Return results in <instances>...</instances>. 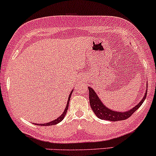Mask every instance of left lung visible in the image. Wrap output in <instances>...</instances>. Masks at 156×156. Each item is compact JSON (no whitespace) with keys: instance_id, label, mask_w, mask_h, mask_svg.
<instances>
[{"instance_id":"obj_1","label":"left lung","mask_w":156,"mask_h":156,"mask_svg":"<svg viewBox=\"0 0 156 156\" xmlns=\"http://www.w3.org/2000/svg\"><path fill=\"white\" fill-rule=\"evenodd\" d=\"M89 90V101H90V107H91L93 111L95 113V115L98 118H99L100 119H105V120H108V121H113V122H116V121H122V120H125L127 118L133 115V113H134L136 110H138L140 108V106L142 105V103L144 102L147 97V90L145 91L144 97L141 99V100L140 101V102L137 105H136L132 109L129 110L125 112H119V111H115L113 110L109 109L108 108H107L105 105H103V103L101 102L99 97L97 96V94H96V92L91 88V87H88Z\"/></svg>"}]
</instances>
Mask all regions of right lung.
Segmentation results:
<instances>
[{
    "mask_svg": "<svg viewBox=\"0 0 156 156\" xmlns=\"http://www.w3.org/2000/svg\"><path fill=\"white\" fill-rule=\"evenodd\" d=\"M72 92H73V90H72V91L71 92V94H69V99H68V102H67V105H66V108H65V111H63V113H62V114L60 116H59L58 118L57 119L51 121V122H48V123H45V124H37V125H40V126H51V125H56V124H58L59 122H60L63 119L65 116H66V113H67L68 108H69V104L70 98H71V94H72Z\"/></svg>",
    "mask_w": 156,
    "mask_h": 156,
    "instance_id": "add662e5",
    "label": "right lung"
}]
</instances>
